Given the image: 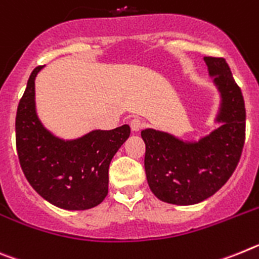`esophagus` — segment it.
<instances>
[{"label": "esophagus", "mask_w": 259, "mask_h": 259, "mask_svg": "<svg viewBox=\"0 0 259 259\" xmlns=\"http://www.w3.org/2000/svg\"><path fill=\"white\" fill-rule=\"evenodd\" d=\"M130 126H132L133 132H139V130L145 126V123L142 122V120H139L138 117H134V118L130 121Z\"/></svg>", "instance_id": "esophagus-1"}]
</instances>
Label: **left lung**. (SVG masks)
<instances>
[{
    "instance_id": "left-lung-1",
    "label": "left lung",
    "mask_w": 259,
    "mask_h": 259,
    "mask_svg": "<svg viewBox=\"0 0 259 259\" xmlns=\"http://www.w3.org/2000/svg\"><path fill=\"white\" fill-rule=\"evenodd\" d=\"M208 75L220 95L219 126L198 141L145 129V170L151 192L179 206L199 203L213 195L237 167L245 142V104L224 58L204 57Z\"/></svg>"
}]
</instances>
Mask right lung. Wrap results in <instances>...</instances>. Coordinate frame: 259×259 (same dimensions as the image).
<instances>
[{"mask_svg": "<svg viewBox=\"0 0 259 259\" xmlns=\"http://www.w3.org/2000/svg\"><path fill=\"white\" fill-rule=\"evenodd\" d=\"M42 67L33 69L18 105L19 163L30 185L49 203L64 210H89L107 197L109 164L129 138L130 126L92 130L75 139L55 136L36 113L35 78Z\"/></svg>", "mask_w": 259, "mask_h": 259, "instance_id": "right-lung-1", "label": "right lung"}]
</instances>
